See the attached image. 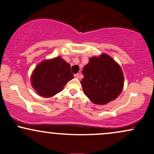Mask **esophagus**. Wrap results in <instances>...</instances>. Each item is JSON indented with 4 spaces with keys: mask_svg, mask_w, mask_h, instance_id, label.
<instances>
[{
    "mask_svg": "<svg viewBox=\"0 0 154 154\" xmlns=\"http://www.w3.org/2000/svg\"><path fill=\"white\" fill-rule=\"evenodd\" d=\"M74 77H75V79H78L79 78V74H75V75H74Z\"/></svg>",
    "mask_w": 154,
    "mask_h": 154,
    "instance_id": "obj_1",
    "label": "esophagus"
}]
</instances>
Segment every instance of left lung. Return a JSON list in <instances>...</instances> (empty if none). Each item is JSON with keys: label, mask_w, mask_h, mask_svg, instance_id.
I'll list each match as a JSON object with an SVG mask.
<instances>
[{"label": "left lung", "mask_w": 154, "mask_h": 154, "mask_svg": "<svg viewBox=\"0 0 154 154\" xmlns=\"http://www.w3.org/2000/svg\"><path fill=\"white\" fill-rule=\"evenodd\" d=\"M80 83L83 92L93 103L105 105L115 100L124 88L122 70L111 56L102 54L90 58L82 69Z\"/></svg>", "instance_id": "8db88e82"}]
</instances>
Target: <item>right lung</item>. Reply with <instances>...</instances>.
I'll use <instances>...</instances> for the list:
<instances>
[{
  "mask_svg": "<svg viewBox=\"0 0 154 154\" xmlns=\"http://www.w3.org/2000/svg\"><path fill=\"white\" fill-rule=\"evenodd\" d=\"M73 78L69 63L57 56L38 63L32 73L30 82L37 94L50 98L62 91Z\"/></svg>",
  "mask_w": 154,
  "mask_h": 154,
  "instance_id": "add662e5",
  "label": "right lung"
}]
</instances>
